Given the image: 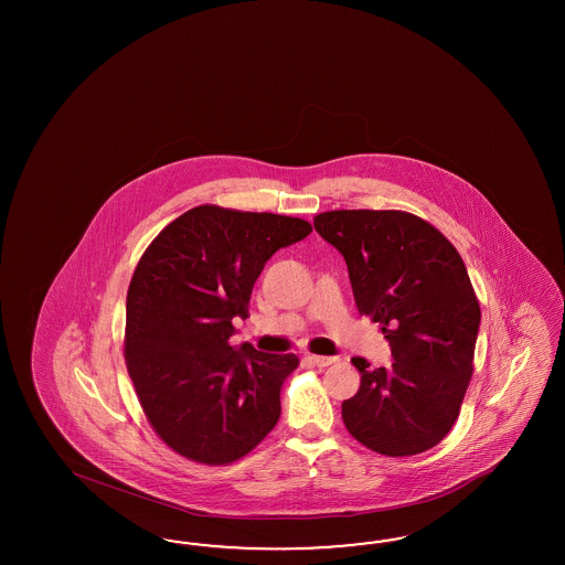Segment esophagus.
I'll return each mask as SVG.
<instances>
[{
	"label": "esophagus",
	"instance_id": "esophagus-1",
	"mask_svg": "<svg viewBox=\"0 0 565 565\" xmlns=\"http://www.w3.org/2000/svg\"><path fill=\"white\" fill-rule=\"evenodd\" d=\"M308 362L310 364H315V366H329V364H333V362H338V356H319V354H308Z\"/></svg>",
	"mask_w": 565,
	"mask_h": 565
}]
</instances>
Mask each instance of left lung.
Masks as SVG:
<instances>
[{
    "instance_id": "left-lung-1",
    "label": "left lung",
    "mask_w": 565,
    "mask_h": 565,
    "mask_svg": "<svg viewBox=\"0 0 565 565\" xmlns=\"http://www.w3.org/2000/svg\"><path fill=\"white\" fill-rule=\"evenodd\" d=\"M315 230L342 253L359 312L394 356L390 369L352 359L362 379L343 425L376 454H423L454 427L475 369L480 307L462 257L406 211H327Z\"/></svg>"
}]
</instances>
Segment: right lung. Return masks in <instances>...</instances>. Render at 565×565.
Here are the masks:
<instances>
[{"label":"right lung","instance_id":"add662e5","mask_svg":"<svg viewBox=\"0 0 565 565\" xmlns=\"http://www.w3.org/2000/svg\"><path fill=\"white\" fill-rule=\"evenodd\" d=\"M310 223L275 213L194 206L138 260L126 296L124 356L154 433L194 462L232 463L277 425L296 354L230 345L253 286Z\"/></svg>","mask_w":565,"mask_h":565}]
</instances>
